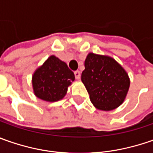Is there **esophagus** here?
I'll return each mask as SVG.
<instances>
[{
  "instance_id": "1",
  "label": "esophagus",
  "mask_w": 153,
  "mask_h": 153,
  "mask_svg": "<svg viewBox=\"0 0 153 153\" xmlns=\"http://www.w3.org/2000/svg\"><path fill=\"white\" fill-rule=\"evenodd\" d=\"M74 74H75V76H76V79H80L81 78V72H80L79 71H76L74 72Z\"/></svg>"
}]
</instances>
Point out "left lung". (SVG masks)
Wrapping results in <instances>:
<instances>
[{"mask_svg": "<svg viewBox=\"0 0 153 153\" xmlns=\"http://www.w3.org/2000/svg\"><path fill=\"white\" fill-rule=\"evenodd\" d=\"M82 73V82L89 94L92 104L101 111H112L125 100L130 79L113 58L89 53Z\"/></svg>", "mask_w": 153, "mask_h": 153, "instance_id": "left-lung-1", "label": "left lung"}]
</instances>
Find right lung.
<instances>
[{"label":"right lung","instance_id":"obj_1","mask_svg":"<svg viewBox=\"0 0 153 153\" xmlns=\"http://www.w3.org/2000/svg\"><path fill=\"white\" fill-rule=\"evenodd\" d=\"M75 81V75L65 62L51 55L32 75L33 93L48 102H56L66 95L68 87Z\"/></svg>","mask_w":153,"mask_h":153}]
</instances>
